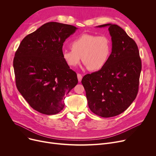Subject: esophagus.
<instances>
[{"instance_id": "34e87169", "label": "esophagus", "mask_w": 156, "mask_h": 156, "mask_svg": "<svg viewBox=\"0 0 156 156\" xmlns=\"http://www.w3.org/2000/svg\"><path fill=\"white\" fill-rule=\"evenodd\" d=\"M77 76H78V81H79V82H80V81H81V80H82V75H81V74H80V73H78L77 74Z\"/></svg>"}]
</instances>
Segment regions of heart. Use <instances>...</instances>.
<instances>
[{
  "label": "heart",
  "instance_id": "b5f03b06",
  "mask_svg": "<svg viewBox=\"0 0 156 156\" xmlns=\"http://www.w3.org/2000/svg\"><path fill=\"white\" fill-rule=\"evenodd\" d=\"M71 47L62 51V58L69 66H76L82 57L83 62L89 70L97 71L108 62L112 44L111 40L105 35L85 34L72 41Z\"/></svg>",
  "mask_w": 156,
  "mask_h": 156
}]
</instances>
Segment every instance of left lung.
<instances>
[{"instance_id": "left-lung-1", "label": "left lung", "mask_w": 156, "mask_h": 156, "mask_svg": "<svg viewBox=\"0 0 156 156\" xmlns=\"http://www.w3.org/2000/svg\"><path fill=\"white\" fill-rule=\"evenodd\" d=\"M109 27L112 52L104 66L83 76L81 83L86 92L88 107L103 118L116 116L123 112L137 95L142 62L135 41L117 24Z\"/></svg>"}]
</instances>
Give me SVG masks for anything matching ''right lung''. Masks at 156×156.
<instances>
[{
  "instance_id": "add662e5",
  "label": "right lung",
  "mask_w": 156,
  "mask_h": 156,
  "mask_svg": "<svg viewBox=\"0 0 156 156\" xmlns=\"http://www.w3.org/2000/svg\"><path fill=\"white\" fill-rule=\"evenodd\" d=\"M77 28L57 22L47 23L21 41L15 53L16 85L31 107L47 115L64 107V99L78 83L76 73L62 58L66 39Z\"/></svg>"
}]
</instances>
